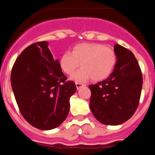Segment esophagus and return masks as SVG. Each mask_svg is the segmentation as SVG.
<instances>
[{
	"label": "esophagus",
	"mask_w": 155,
	"mask_h": 155,
	"mask_svg": "<svg viewBox=\"0 0 155 155\" xmlns=\"http://www.w3.org/2000/svg\"><path fill=\"white\" fill-rule=\"evenodd\" d=\"M75 84H76L77 89H79L80 87H83V86H84V84L80 83V82H76V83H75Z\"/></svg>",
	"instance_id": "esophagus-1"
}]
</instances>
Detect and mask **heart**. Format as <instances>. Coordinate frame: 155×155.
I'll use <instances>...</instances> for the list:
<instances>
[{
	"instance_id": "b5f03b06",
	"label": "heart",
	"mask_w": 155,
	"mask_h": 155,
	"mask_svg": "<svg viewBox=\"0 0 155 155\" xmlns=\"http://www.w3.org/2000/svg\"><path fill=\"white\" fill-rule=\"evenodd\" d=\"M117 57L113 48L99 43H80L70 52L61 56L59 64L67 74H71L78 68L80 70L72 76L75 81H84L91 78L98 81L107 78L116 67Z\"/></svg>"
}]
</instances>
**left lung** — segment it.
<instances>
[{"mask_svg": "<svg viewBox=\"0 0 155 155\" xmlns=\"http://www.w3.org/2000/svg\"><path fill=\"white\" fill-rule=\"evenodd\" d=\"M117 61L107 79L91 84L90 109L98 121L116 126L132 117L139 105L143 78L134 53L120 45L114 46Z\"/></svg>", "mask_w": 155, "mask_h": 155, "instance_id": "8db88e82", "label": "left lung"}]
</instances>
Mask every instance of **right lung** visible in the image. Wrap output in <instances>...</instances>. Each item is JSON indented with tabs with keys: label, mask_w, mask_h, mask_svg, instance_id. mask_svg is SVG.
Returning <instances> with one entry per match:
<instances>
[{
	"label": "right lung",
	"mask_w": 155,
	"mask_h": 155,
	"mask_svg": "<svg viewBox=\"0 0 155 155\" xmlns=\"http://www.w3.org/2000/svg\"><path fill=\"white\" fill-rule=\"evenodd\" d=\"M66 80L46 41L21 52L12 68L11 83L19 110L28 124L49 130L65 120L70 98L77 90L74 82Z\"/></svg>",
	"instance_id": "add662e5"
}]
</instances>
